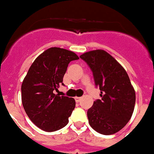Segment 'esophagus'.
<instances>
[{"label":"esophagus","mask_w":154,"mask_h":154,"mask_svg":"<svg viewBox=\"0 0 154 154\" xmlns=\"http://www.w3.org/2000/svg\"><path fill=\"white\" fill-rule=\"evenodd\" d=\"M81 99H82V97H75V100H76V102H80Z\"/></svg>","instance_id":"34e87169"}]
</instances>
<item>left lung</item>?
<instances>
[{
    "label": "left lung",
    "instance_id": "1",
    "mask_svg": "<svg viewBox=\"0 0 154 154\" xmlns=\"http://www.w3.org/2000/svg\"><path fill=\"white\" fill-rule=\"evenodd\" d=\"M80 57L90 67L95 85L100 88V100L87 110L91 127L110 135L123 129L134 112L135 91L125 68L102 49L89 51Z\"/></svg>",
    "mask_w": 154,
    "mask_h": 154
}]
</instances>
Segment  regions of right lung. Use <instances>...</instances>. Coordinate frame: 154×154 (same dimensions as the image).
Instances as JSON below:
<instances>
[{"mask_svg": "<svg viewBox=\"0 0 154 154\" xmlns=\"http://www.w3.org/2000/svg\"><path fill=\"white\" fill-rule=\"evenodd\" d=\"M77 54L61 48H50L37 57L21 86L23 107L32 122L39 129L54 132L63 128L75 108L72 97L55 94L71 61Z\"/></svg>", "mask_w": 154, "mask_h": 154, "instance_id": "right-lung-1", "label": "right lung"}]
</instances>
